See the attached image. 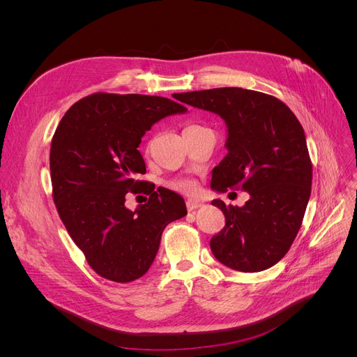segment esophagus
Masks as SVG:
<instances>
[{
  "instance_id": "1",
  "label": "esophagus",
  "mask_w": 357,
  "mask_h": 357,
  "mask_svg": "<svg viewBox=\"0 0 357 357\" xmlns=\"http://www.w3.org/2000/svg\"><path fill=\"white\" fill-rule=\"evenodd\" d=\"M201 202L199 201H194V199H188L186 201V210L188 211H194V210H197V208H199L201 207Z\"/></svg>"
}]
</instances>
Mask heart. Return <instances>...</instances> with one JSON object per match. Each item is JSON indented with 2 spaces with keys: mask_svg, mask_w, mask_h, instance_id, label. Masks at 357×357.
<instances>
[{
  "mask_svg": "<svg viewBox=\"0 0 357 357\" xmlns=\"http://www.w3.org/2000/svg\"><path fill=\"white\" fill-rule=\"evenodd\" d=\"M171 186H172L174 190L181 191V192H186V194H190V192H192L195 190V183L192 181H190V179L175 181V182H172Z\"/></svg>",
  "mask_w": 357,
  "mask_h": 357,
  "instance_id": "obj_1",
  "label": "heart"
}]
</instances>
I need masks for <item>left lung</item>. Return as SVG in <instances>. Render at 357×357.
<instances>
[{"mask_svg":"<svg viewBox=\"0 0 357 357\" xmlns=\"http://www.w3.org/2000/svg\"><path fill=\"white\" fill-rule=\"evenodd\" d=\"M181 101L226 121L229 152L213 169L211 188L250 195L243 207L213 201L226 217L210 241L213 255L240 272L272 268L288 253L311 195L312 165L301 123L282 101L252 89L183 92Z\"/></svg>","mask_w":357,"mask_h":357,"instance_id":"8db88e82","label":"left lung"}]
</instances>
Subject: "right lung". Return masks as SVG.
<instances>
[{
	"instance_id": "1",
	"label": "right lung",
	"mask_w": 357,
	"mask_h": 357,
	"mask_svg": "<svg viewBox=\"0 0 357 357\" xmlns=\"http://www.w3.org/2000/svg\"><path fill=\"white\" fill-rule=\"evenodd\" d=\"M186 107L140 93H92L62 117L50 146L53 199L88 265L112 282H131L153 264L169 222L186 215L185 201L137 181L146 174L139 144L159 120ZM128 193L149 199L131 212Z\"/></svg>"
}]
</instances>
